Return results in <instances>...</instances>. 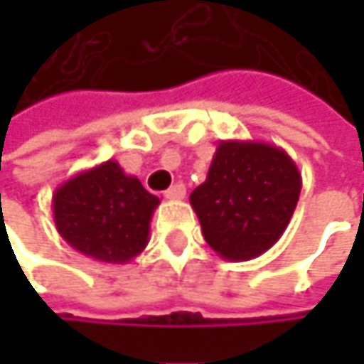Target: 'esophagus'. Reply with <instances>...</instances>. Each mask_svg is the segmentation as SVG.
<instances>
[{
    "mask_svg": "<svg viewBox=\"0 0 364 364\" xmlns=\"http://www.w3.org/2000/svg\"><path fill=\"white\" fill-rule=\"evenodd\" d=\"M164 196H166L168 200H183V198H185V185H183V183H175L171 189L164 191Z\"/></svg>",
    "mask_w": 364,
    "mask_h": 364,
    "instance_id": "34e87169",
    "label": "esophagus"
}]
</instances>
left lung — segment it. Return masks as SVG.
Masks as SVG:
<instances>
[{
  "instance_id": "obj_1",
  "label": "left lung",
  "mask_w": 364,
  "mask_h": 364,
  "mask_svg": "<svg viewBox=\"0 0 364 364\" xmlns=\"http://www.w3.org/2000/svg\"><path fill=\"white\" fill-rule=\"evenodd\" d=\"M299 193L301 173L284 149L263 141H221L189 202L215 253L249 261L280 240Z\"/></svg>"
}]
</instances>
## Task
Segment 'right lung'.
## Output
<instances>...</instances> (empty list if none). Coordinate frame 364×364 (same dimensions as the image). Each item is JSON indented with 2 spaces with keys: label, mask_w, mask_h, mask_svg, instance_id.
Wrapping results in <instances>:
<instances>
[{
  "label": "right lung",
  "mask_w": 364,
  "mask_h": 364,
  "mask_svg": "<svg viewBox=\"0 0 364 364\" xmlns=\"http://www.w3.org/2000/svg\"><path fill=\"white\" fill-rule=\"evenodd\" d=\"M160 198L126 175L115 160L82 171L52 196L60 238L103 263H128L149 242V223Z\"/></svg>",
  "instance_id": "add662e5"
}]
</instances>
